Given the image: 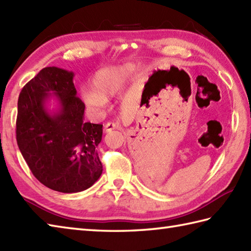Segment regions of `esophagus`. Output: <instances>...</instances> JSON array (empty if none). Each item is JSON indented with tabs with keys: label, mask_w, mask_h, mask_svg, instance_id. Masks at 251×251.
Here are the masks:
<instances>
[{
	"label": "esophagus",
	"mask_w": 251,
	"mask_h": 251,
	"mask_svg": "<svg viewBox=\"0 0 251 251\" xmlns=\"http://www.w3.org/2000/svg\"><path fill=\"white\" fill-rule=\"evenodd\" d=\"M119 128H121V127H120L119 125H117V124H115V123H112V122L106 123V124L104 125V131H105V132H110V131H112V130L119 129Z\"/></svg>",
	"instance_id": "obj_1"
}]
</instances>
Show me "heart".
Here are the masks:
<instances>
[{
	"instance_id": "heart-1",
	"label": "heart",
	"mask_w": 251,
	"mask_h": 251,
	"mask_svg": "<svg viewBox=\"0 0 251 251\" xmlns=\"http://www.w3.org/2000/svg\"><path fill=\"white\" fill-rule=\"evenodd\" d=\"M134 68L129 65L102 68L91 78L92 88L82 91V98L92 109H102L106 104V98L114 97L122 91L131 76Z\"/></svg>"
}]
</instances>
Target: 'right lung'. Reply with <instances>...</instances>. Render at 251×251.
I'll return each instance as SVG.
<instances>
[{
    "label": "right lung",
    "instance_id": "add662e5",
    "mask_svg": "<svg viewBox=\"0 0 251 251\" xmlns=\"http://www.w3.org/2000/svg\"><path fill=\"white\" fill-rule=\"evenodd\" d=\"M74 76L55 66L41 70L21 91L16 121L18 148L34 177L64 194L91 187L103 171L97 151L102 125L83 122Z\"/></svg>",
    "mask_w": 251,
    "mask_h": 251
}]
</instances>
